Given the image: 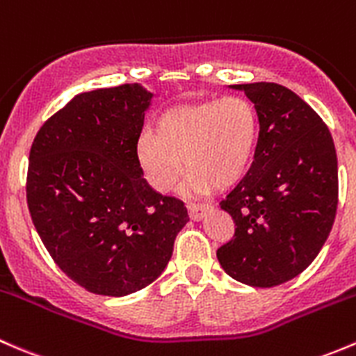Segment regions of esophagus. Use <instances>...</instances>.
Returning <instances> with one entry per match:
<instances>
[{
    "label": "esophagus",
    "instance_id": "esophagus-1",
    "mask_svg": "<svg viewBox=\"0 0 356 356\" xmlns=\"http://www.w3.org/2000/svg\"><path fill=\"white\" fill-rule=\"evenodd\" d=\"M211 209V205H205V204H188V214L193 221H200L204 218L205 212Z\"/></svg>",
    "mask_w": 356,
    "mask_h": 356
}]
</instances>
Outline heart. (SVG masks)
<instances>
[{"mask_svg": "<svg viewBox=\"0 0 356 356\" xmlns=\"http://www.w3.org/2000/svg\"><path fill=\"white\" fill-rule=\"evenodd\" d=\"M259 144V118L250 101L228 96L161 115L152 135L137 144V161L149 185L173 192L183 166L185 190L228 188L247 175ZM184 164H181V161Z\"/></svg>", "mask_w": 356, "mask_h": 356, "instance_id": "heart-1", "label": "heart"}]
</instances>
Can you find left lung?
Returning a JSON list of instances; mask_svg holds the SVG:
<instances>
[{"label":"left lung","instance_id":"left-lung-1","mask_svg":"<svg viewBox=\"0 0 356 356\" xmlns=\"http://www.w3.org/2000/svg\"><path fill=\"white\" fill-rule=\"evenodd\" d=\"M254 102L259 144L248 175L221 202L234 236L218 248L225 273L270 288L317 257L338 209V159L321 116L280 83L229 86Z\"/></svg>","mask_w":356,"mask_h":356}]
</instances>
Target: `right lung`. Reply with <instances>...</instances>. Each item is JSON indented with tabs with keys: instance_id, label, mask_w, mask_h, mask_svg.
<instances>
[{
	"instance_id": "add662e5",
	"label": "right lung",
	"mask_w": 356,
	"mask_h": 356,
	"mask_svg": "<svg viewBox=\"0 0 356 356\" xmlns=\"http://www.w3.org/2000/svg\"><path fill=\"white\" fill-rule=\"evenodd\" d=\"M154 96L140 83L79 94L31 147L32 222L58 267L96 295L149 286L188 222L185 204L156 192L138 166L137 142Z\"/></svg>"
}]
</instances>
